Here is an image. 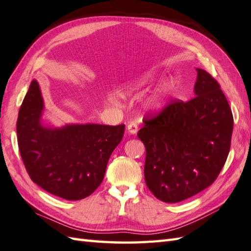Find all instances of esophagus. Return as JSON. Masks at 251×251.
<instances>
[{"label": "esophagus", "instance_id": "obj_1", "mask_svg": "<svg viewBox=\"0 0 251 251\" xmlns=\"http://www.w3.org/2000/svg\"><path fill=\"white\" fill-rule=\"evenodd\" d=\"M127 130L131 134H136L138 132V124L136 122H130V123L127 125Z\"/></svg>", "mask_w": 251, "mask_h": 251}]
</instances>
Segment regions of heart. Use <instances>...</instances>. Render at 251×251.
Returning a JSON list of instances; mask_svg holds the SVG:
<instances>
[{
  "label": "heart",
  "instance_id": "b5f03b06",
  "mask_svg": "<svg viewBox=\"0 0 251 251\" xmlns=\"http://www.w3.org/2000/svg\"><path fill=\"white\" fill-rule=\"evenodd\" d=\"M149 74H144L138 77H134L132 79L126 80L122 83L119 89V94L121 96H130L138 94L141 90H142L145 85L149 81ZM165 93H166V87H162L156 91L153 94H151L149 99L146 100V108L151 112H160L165 106ZM110 102L114 104L115 100L113 98L110 99Z\"/></svg>",
  "mask_w": 251,
  "mask_h": 251
}]
</instances>
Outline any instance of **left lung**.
Here are the masks:
<instances>
[{
  "mask_svg": "<svg viewBox=\"0 0 251 251\" xmlns=\"http://www.w3.org/2000/svg\"><path fill=\"white\" fill-rule=\"evenodd\" d=\"M196 71L195 98L145 118L138 132L146 150V185L164 202L182 201L208 188L230 151L233 115L228 100L213 77Z\"/></svg>",
  "mask_w": 251,
  "mask_h": 251,
  "instance_id": "1",
  "label": "left lung"
}]
</instances>
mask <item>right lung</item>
Segmentation results:
<instances>
[{"label":"right lung","mask_w":251,"mask_h":251,"mask_svg":"<svg viewBox=\"0 0 251 251\" xmlns=\"http://www.w3.org/2000/svg\"><path fill=\"white\" fill-rule=\"evenodd\" d=\"M43 99L37 80L30 83L19 110L18 145L31 180L50 194L79 201L99 188L108 160L123 139L125 125L42 124Z\"/></svg>","instance_id":"1"}]
</instances>
